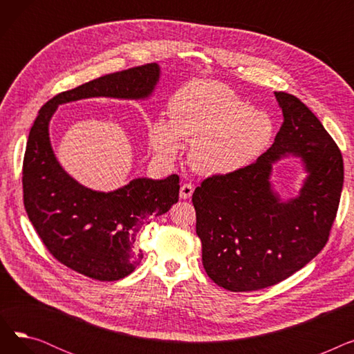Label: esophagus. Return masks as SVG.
Listing matches in <instances>:
<instances>
[{
	"instance_id": "1",
	"label": "esophagus",
	"mask_w": 354,
	"mask_h": 354,
	"mask_svg": "<svg viewBox=\"0 0 354 354\" xmlns=\"http://www.w3.org/2000/svg\"><path fill=\"white\" fill-rule=\"evenodd\" d=\"M192 194H194V185L183 183L180 187V191H179L180 199H188V198L192 196Z\"/></svg>"
}]
</instances>
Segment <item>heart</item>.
<instances>
[{
  "label": "heart",
  "mask_w": 354,
  "mask_h": 354,
  "mask_svg": "<svg viewBox=\"0 0 354 354\" xmlns=\"http://www.w3.org/2000/svg\"><path fill=\"white\" fill-rule=\"evenodd\" d=\"M171 120L156 119L149 140L162 160H174L180 139L191 146L189 163L202 175L236 172L252 163L274 136L266 110L248 107L224 84L196 80L180 87L169 103Z\"/></svg>",
  "instance_id": "1"
}]
</instances>
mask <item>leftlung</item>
Wrapping results in <instances>:
<instances>
[{"label":"left lung","instance_id":"obj_1","mask_svg":"<svg viewBox=\"0 0 354 354\" xmlns=\"http://www.w3.org/2000/svg\"><path fill=\"white\" fill-rule=\"evenodd\" d=\"M284 122L272 146L243 169L215 175L192 195L202 264L230 291L280 283L317 255L330 235L343 188V158L322 122L292 95L275 91ZM292 154L308 176L295 198L272 188V165Z\"/></svg>","mask_w":354,"mask_h":354}]
</instances>
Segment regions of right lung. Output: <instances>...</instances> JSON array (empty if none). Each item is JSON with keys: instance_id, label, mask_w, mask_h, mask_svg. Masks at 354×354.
Returning <instances> with one entry per match:
<instances>
[{"instance_id": "obj_1", "label": "right lung", "mask_w": 354, "mask_h": 354, "mask_svg": "<svg viewBox=\"0 0 354 354\" xmlns=\"http://www.w3.org/2000/svg\"><path fill=\"white\" fill-rule=\"evenodd\" d=\"M159 79L156 63L106 74L54 96L30 130L23 163L27 215L55 259L93 280L116 281L135 271L143 258L136 236L149 219L178 202L179 176L136 178L116 191H93L63 169L51 147L48 124L64 103L90 97L149 99Z\"/></svg>"}]
</instances>
